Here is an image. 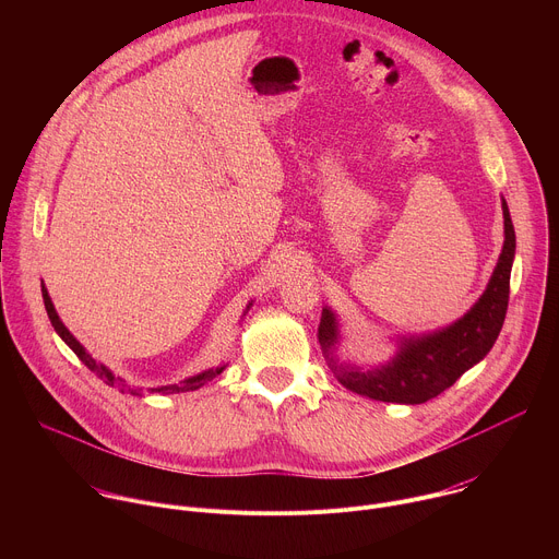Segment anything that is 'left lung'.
<instances>
[{
    "label": "left lung",
    "mask_w": 559,
    "mask_h": 559,
    "mask_svg": "<svg viewBox=\"0 0 559 559\" xmlns=\"http://www.w3.org/2000/svg\"><path fill=\"white\" fill-rule=\"evenodd\" d=\"M502 212L504 246L480 300L449 328L423 336L403 338L397 354L389 362L371 367L367 371L358 367L336 365L332 356V349L338 343L336 313L328 307L323 309L321 325H318V341H321L336 378L349 391L382 403L423 405L449 389L466 369L480 362L491 352L504 325L509 307L511 265L515 257V229L504 199Z\"/></svg>",
    "instance_id": "obj_1"
}]
</instances>
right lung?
<instances>
[{"label": "right lung", "instance_id": "obj_1", "mask_svg": "<svg viewBox=\"0 0 559 559\" xmlns=\"http://www.w3.org/2000/svg\"><path fill=\"white\" fill-rule=\"evenodd\" d=\"M41 296H44V305H46V311H48V318H50V323H52V328H55V332L61 336V341L76 354V358L82 360L91 371H95L106 384H110V386H126V380H121L119 376H115L108 367H104L102 362H97L86 349H84V345L79 343L68 330H66V325L59 321V316H57V311H55V305H52V300H50V296H48V289L41 285ZM252 305V302H250ZM250 305H248V309H250ZM225 369V365H221V367H214V369H207V371H201V373H197V376H190V378H186V380H181L179 384H166V386H152L150 389V393H181V391H194V389H199V386H203L207 380H212V378H216L221 371ZM130 393H136V395H141V391L139 389H128Z\"/></svg>", "mask_w": 559, "mask_h": 559}]
</instances>
